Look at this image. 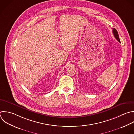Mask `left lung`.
<instances>
[{"mask_svg":"<svg viewBox=\"0 0 134 134\" xmlns=\"http://www.w3.org/2000/svg\"><path fill=\"white\" fill-rule=\"evenodd\" d=\"M113 34L115 37V38L116 39V40L120 43V40H119V36H118V32L117 31V30L114 29V28H113Z\"/></svg>","mask_w":134,"mask_h":134,"instance_id":"left-lung-1","label":"left lung"}]
</instances>
